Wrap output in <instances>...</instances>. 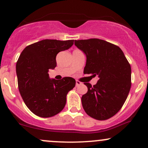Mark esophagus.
I'll list each match as a JSON object with an SVG mask.
<instances>
[{
	"instance_id": "obj_1",
	"label": "esophagus",
	"mask_w": 148,
	"mask_h": 148,
	"mask_svg": "<svg viewBox=\"0 0 148 148\" xmlns=\"http://www.w3.org/2000/svg\"><path fill=\"white\" fill-rule=\"evenodd\" d=\"M80 85H82V82H80L79 81L77 80V81H76V87L80 86Z\"/></svg>"
}]
</instances>
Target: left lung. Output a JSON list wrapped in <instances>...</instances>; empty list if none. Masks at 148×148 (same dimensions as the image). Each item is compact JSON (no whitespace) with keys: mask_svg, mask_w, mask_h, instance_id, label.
I'll return each instance as SVG.
<instances>
[{"mask_svg":"<svg viewBox=\"0 0 148 148\" xmlns=\"http://www.w3.org/2000/svg\"><path fill=\"white\" fill-rule=\"evenodd\" d=\"M75 45L86 54L85 74L98 75L99 80L88 87L82 97L87 114L98 121L114 116L122 108L131 86V69L122 50L105 40L91 38L75 40Z\"/></svg>","mask_w":148,"mask_h":148,"instance_id":"8db88e82","label":"left lung"}]
</instances>
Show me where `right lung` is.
<instances>
[{"instance_id": "obj_1", "label": "right lung", "mask_w": 148, "mask_h": 148, "mask_svg": "<svg viewBox=\"0 0 148 148\" xmlns=\"http://www.w3.org/2000/svg\"><path fill=\"white\" fill-rule=\"evenodd\" d=\"M73 42L41 40L26 46L20 54L16 64L18 88L23 102L34 114L48 118L61 112L65 106L66 95L75 86V80L70 77L50 79L48 72L56 67L58 52L71 47Z\"/></svg>"}]
</instances>
